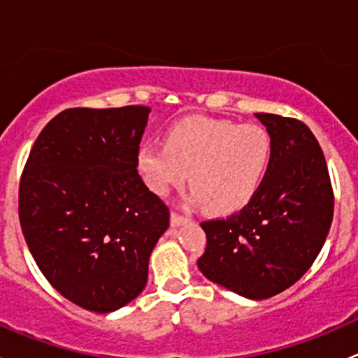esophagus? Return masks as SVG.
<instances>
[{
    "label": "esophagus",
    "instance_id": "1",
    "mask_svg": "<svg viewBox=\"0 0 358 358\" xmlns=\"http://www.w3.org/2000/svg\"><path fill=\"white\" fill-rule=\"evenodd\" d=\"M187 222H189V216H183V215H180V213H175V211L171 213V225L173 227H180Z\"/></svg>",
    "mask_w": 358,
    "mask_h": 358
}]
</instances>
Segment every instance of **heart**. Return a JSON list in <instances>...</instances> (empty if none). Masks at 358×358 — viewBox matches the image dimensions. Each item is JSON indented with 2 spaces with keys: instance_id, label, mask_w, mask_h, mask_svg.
Masks as SVG:
<instances>
[{
  "instance_id": "heart-1",
  "label": "heart",
  "mask_w": 358,
  "mask_h": 358,
  "mask_svg": "<svg viewBox=\"0 0 358 358\" xmlns=\"http://www.w3.org/2000/svg\"><path fill=\"white\" fill-rule=\"evenodd\" d=\"M273 152V138L265 126L189 117L169 128L166 143H142L135 164L157 196H168L189 176L194 201L213 215H230L259 192Z\"/></svg>"
}]
</instances>
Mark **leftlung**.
I'll list each match as a JSON object with an SVG mask.
<instances>
[{"label":"left lung","mask_w":358,"mask_h":358,"mask_svg":"<svg viewBox=\"0 0 358 358\" xmlns=\"http://www.w3.org/2000/svg\"><path fill=\"white\" fill-rule=\"evenodd\" d=\"M275 145L265 183L229 218L202 222L206 251L197 259L211 282L265 299L305 275L322 249L334 213L326 157L305 122L255 114Z\"/></svg>","instance_id":"left-lung-1"}]
</instances>
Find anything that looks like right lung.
Masks as SVG:
<instances>
[{"label": "right lung", "instance_id": "obj_1", "mask_svg": "<svg viewBox=\"0 0 358 358\" xmlns=\"http://www.w3.org/2000/svg\"><path fill=\"white\" fill-rule=\"evenodd\" d=\"M149 107H76L39 133L22 171L19 218L36 265L64 298L109 313L143 291L169 209L135 157Z\"/></svg>", "mask_w": 358, "mask_h": 358}]
</instances>
